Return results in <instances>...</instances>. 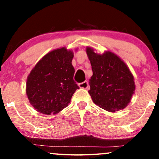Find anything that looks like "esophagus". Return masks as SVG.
Masks as SVG:
<instances>
[{"label":"esophagus","mask_w":159,"mask_h":159,"mask_svg":"<svg viewBox=\"0 0 159 159\" xmlns=\"http://www.w3.org/2000/svg\"><path fill=\"white\" fill-rule=\"evenodd\" d=\"M78 86H79L80 88L87 89V88H88V87H89V83L87 81H85L82 82V83L78 84Z\"/></svg>","instance_id":"obj_1"}]
</instances>
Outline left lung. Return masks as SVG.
<instances>
[{"instance_id":"1","label":"left lung","mask_w":159,"mask_h":159,"mask_svg":"<svg viewBox=\"0 0 159 159\" xmlns=\"http://www.w3.org/2000/svg\"><path fill=\"white\" fill-rule=\"evenodd\" d=\"M86 52L92 66L88 92L93 102L110 112L125 108L135 90L134 77L129 67L111 52L99 54L90 47Z\"/></svg>"}]
</instances>
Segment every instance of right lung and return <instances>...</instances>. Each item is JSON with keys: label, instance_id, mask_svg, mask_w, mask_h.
Returning a JSON list of instances; mask_svg holds the SVG:
<instances>
[{"label": "right lung", "instance_id": "1", "mask_svg": "<svg viewBox=\"0 0 159 159\" xmlns=\"http://www.w3.org/2000/svg\"><path fill=\"white\" fill-rule=\"evenodd\" d=\"M73 52L66 48L53 50L36 63L27 78L26 93L38 112L56 114L68 106L77 89L73 80Z\"/></svg>", "mask_w": 159, "mask_h": 159}]
</instances>
